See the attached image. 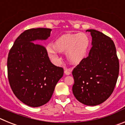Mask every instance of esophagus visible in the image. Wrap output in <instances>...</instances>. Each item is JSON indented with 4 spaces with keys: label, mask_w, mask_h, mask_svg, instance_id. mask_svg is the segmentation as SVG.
Returning a JSON list of instances; mask_svg holds the SVG:
<instances>
[{
    "label": "esophagus",
    "mask_w": 125,
    "mask_h": 125,
    "mask_svg": "<svg viewBox=\"0 0 125 125\" xmlns=\"http://www.w3.org/2000/svg\"><path fill=\"white\" fill-rule=\"evenodd\" d=\"M64 73L66 75H69L71 73V69H66L64 70Z\"/></svg>",
    "instance_id": "obj_1"
}]
</instances>
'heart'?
<instances>
[{
    "label": "heart",
    "mask_w": 125,
    "mask_h": 125,
    "mask_svg": "<svg viewBox=\"0 0 125 125\" xmlns=\"http://www.w3.org/2000/svg\"><path fill=\"white\" fill-rule=\"evenodd\" d=\"M90 44V39L83 32L66 34L60 36L48 47L47 53L53 61H57V52H66V57L72 64H78L86 57Z\"/></svg>",
    "instance_id": "obj_1"
}]
</instances>
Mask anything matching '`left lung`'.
<instances>
[{
	"mask_svg": "<svg viewBox=\"0 0 125 125\" xmlns=\"http://www.w3.org/2000/svg\"><path fill=\"white\" fill-rule=\"evenodd\" d=\"M92 47L86 58L74 68L73 93L80 103L88 106L101 104L111 96L119 74V61L110 37L94 29H88Z\"/></svg>",
	"mask_w": 125,
	"mask_h": 125,
	"instance_id": "1",
	"label": "left lung"
}]
</instances>
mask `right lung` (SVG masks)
Masks as SVG:
<instances>
[{
  "label": "right lung",
  "instance_id": "1",
  "mask_svg": "<svg viewBox=\"0 0 125 125\" xmlns=\"http://www.w3.org/2000/svg\"><path fill=\"white\" fill-rule=\"evenodd\" d=\"M51 31L26 30L16 39L9 53L7 73L10 88L15 96L29 106L47 103L63 76V68L52 63L46 48L41 45H44Z\"/></svg>",
  "mask_w": 125,
  "mask_h": 125
}]
</instances>
